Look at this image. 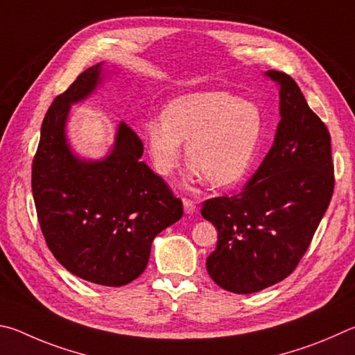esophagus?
<instances>
[{"label": "esophagus", "instance_id": "34e87169", "mask_svg": "<svg viewBox=\"0 0 355 355\" xmlns=\"http://www.w3.org/2000/svg\"><path fill=\"white\" fill-rule=\"evenodd\" d=\"M182 204H184L185 214H193L196 210V202L189 200V198H182Z\"/></svg>", "mask_w": 355, "mask_h": 355}]
</instances>
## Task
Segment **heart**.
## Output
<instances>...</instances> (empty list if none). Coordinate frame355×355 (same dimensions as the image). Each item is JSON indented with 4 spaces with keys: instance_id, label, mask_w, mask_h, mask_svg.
<instances>
[{
    "instance_id": "b5f03b06",
    "label": "heart",
    "mask_w": 355,
    "mask_h": 355,
    "mask_svg": "<svg viewBox=\"0 0 355 355\" xmlns=\"http://www.w3.org/2000/svg\"><path fill=\"white\" fill-rule=\"evenodd\" d=\"M262 110L229 92L179 96L164 115L149 118L143 135L154 170L171 176L181 164L184 143L196 178L214 189L239 182L250 170L262 135Z\"/></svg>"
}]
</instances>
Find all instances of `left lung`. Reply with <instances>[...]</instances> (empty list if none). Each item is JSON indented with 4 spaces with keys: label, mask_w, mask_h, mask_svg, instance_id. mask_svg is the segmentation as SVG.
Here are the masks:
<instances>
[{
    "label": "left lung",
    "mask_w": 355,
    "mask_h": 355,
    "mask_svg": "<svg viewBox=\"0 0 355 355\" xmlns=\"http://www.w3.org/2000/svg\"><path fill=\"white\" fill-rule=\"evenodd\" d=\"M281 87V123L262 165L243 190L202 202L218 231L206 266L216 285L256 293L300 263L334 193L331 134L288 74L268 70Z\"/></svg>",
    "instance_id": "obj_1"
}]
</instances>
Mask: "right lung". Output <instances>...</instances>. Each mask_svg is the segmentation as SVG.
I'll return each instance as SVG.
<instances>
[{
	"label": "right lung",
	"instance_id": "obj_1",
	"mask_svg": "<svg viewBox=\"0 0 355 355\" xmlns=\"http://www.w3.org/2000/svg\"><path fill=\"white\" fill-rule=\"evenodd\" d=\"M99 74L101 64L87 68L49 105L31 184L42 234L58 262L84 281L121 287L145 271L154 237L181 220L182 201L140 160L143 143L124 121L104 160L71 153L68 110L95 90Z\"/></svg>",
	"mask_w": 355,
	"mask_h": 355
}]
</instances>
